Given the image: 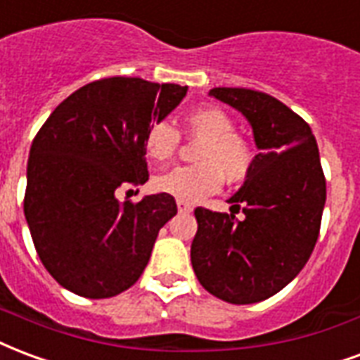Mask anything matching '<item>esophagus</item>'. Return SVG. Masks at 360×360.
Returning <instances> with one entry per match:
<instances>
[{
    "instance_id": "34e87169",
    "label": "esophagus",
    "mask_w": 360,
    "mask_h": 360,
    "mask_svg": "<svg viewBox=\"0 0 360 360\" xmlns=\"http://www.w3.org/2000/svg\"><path fill=\"white\" fill-rule=\"evenodd\" d=\"M177 210H179L181 214H191V212H193V206L185 200H177Z\"/></svg>"
}]
</instances>
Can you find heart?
<instances>
[{"instance_id":"obj_1","label":"heart","mask_w":360,"mask_h":360,"mask_svg":"<svg viewBox=\"0 0 360 360\" xmlns=\"http://www.w3.org/2000/svg\"><path fill=\"white\" fill-rule=\"evenodd\" d=\"M185 127L193 139L202 141L196 150V166H181L160 175L154 187L177 200L196 202L217 193L227 177L231 183H242L255 166L254 145L234 131V120L217 106H198L185 116ZM179 131L156 122L145 135V150L156 164H166L179 148Z\"/></svg>"}]
</instances>
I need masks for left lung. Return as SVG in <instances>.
Here are the masks:
<instances>
[{"label": "left lung", "instance_id": "1", "mask_svg": "<svg viewBox=\"0 0 360 360\" xmlns=\"http://www.w3.org/2000/svg\"><path fill=\"white\" fill-rule=\"evenodd\" d=\"M210 95L246 116L262 153L229 198L233 214L194 210L191 262L212 295L234 305L257 303L294 281L313 254L326 179L311 127L278 98L244 87H214ZM234 209L247 217L236 220Z\"/></svg>", "mask_w": 360, "mask_h": 360}]
</instances>
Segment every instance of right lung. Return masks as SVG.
Here are the masks:
<instances>
[{
    "label": "right lung",
    "instance_id": "obj_1",
    "mask_svg": "<svg viewBox=\"0 0 360 360\" xmlns=\"http://www.w3.org/2000/svg\"><path fill=\"white\" fill-rule=\"evenodd\" d=\"M185 95L187 85L97 79L65 98L39 127L24 215L39 259L60 286L103 300L139 281L177 204L166 193L120 204L116 193L148 181L146 131Z\"/></svg>",
    "mask_w": 360,
    "mask_h": 360
}]
</instances>
